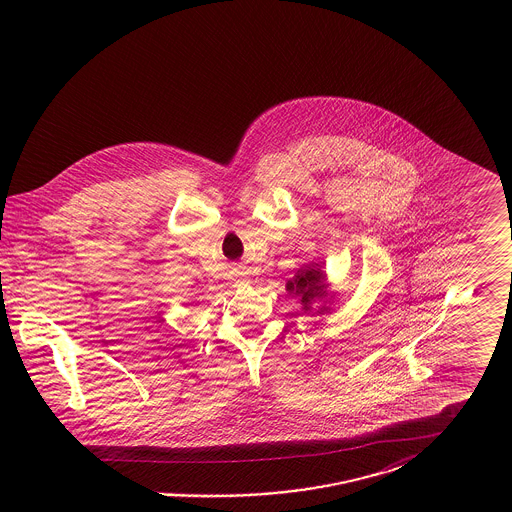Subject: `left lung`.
<instances>
[{
	"mask_svg": "<svg viewBox=\"0 0 512 512\" xmlns=\"http://www.w3.org/2000/svg\"><path fill=\"white\" fill-rule=\"evenodd\" d=\"M288 292L301 295V303L305 307H309V303L315 297H324V274L320 272V268H307L297 272V276L288 282Z\"/></svg>",
	"mask_w": 512,
	"mask_h": 512,
	"instance_id": "1",
	"label": "left lung"
}]
</instances>
